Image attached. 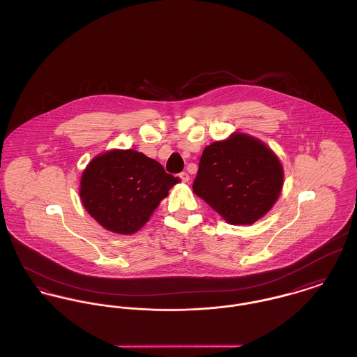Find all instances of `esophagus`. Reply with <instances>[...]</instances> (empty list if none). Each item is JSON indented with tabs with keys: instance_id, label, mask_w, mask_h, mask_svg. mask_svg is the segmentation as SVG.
Masks as SVG:
<instances>
[{
	"instance_id": "34e87169",
	"label": "esophagus",
	"mask_w": 357,
	"mask_h": 357,
	"mask_svg": "<svg viewBox=\"0 0 357 357\" xmlns=\"http://www.w3.org/2000/svg\"><path fill=\"white\" fill-rule=\"evenodd\" d=\"M178 177L181 178L183 183H188V181H189V174H188L187 172H181V173L178 174Z\"/></svg>"
}]
</instances>
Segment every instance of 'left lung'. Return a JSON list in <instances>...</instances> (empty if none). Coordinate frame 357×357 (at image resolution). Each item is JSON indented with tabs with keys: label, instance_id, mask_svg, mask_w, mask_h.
Wrapping results in <instances>:
<instances>
[{
	"label": "left lung",
	"instance_id": "1",
	"mask_svg": "<svg viewBox=\"0 0 357 357\" xmlns=\"http://www.w3.org/2000/svg\"><path fill=\"white\" fill-rule=\"evenodd\" d=\"M283 168L262 141L234 132L206 146L199 162L193 192L227 223L252 225L275 204Z\"/></svg>",
	"mask_w": 357,
	"mask_h": 357
}]
</instances>
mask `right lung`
<instances>
[{
  "label": "right lung",
  "mask_w": 357,
  "mask_h": 357,
  "mask_svg": "<svg viewBox=\"0 0 357 357\" xmlns=\"http://www.w3.org/2000/svg\"><path fill=\"white\" fill-rule=\"evenodd\" d=\"M180 181L155 160L132 151L96 155L80 178V200L103 228L122 235L137 232Z\"/></svg>",
  "instance_id": "obj_1"
}]
</instances>
